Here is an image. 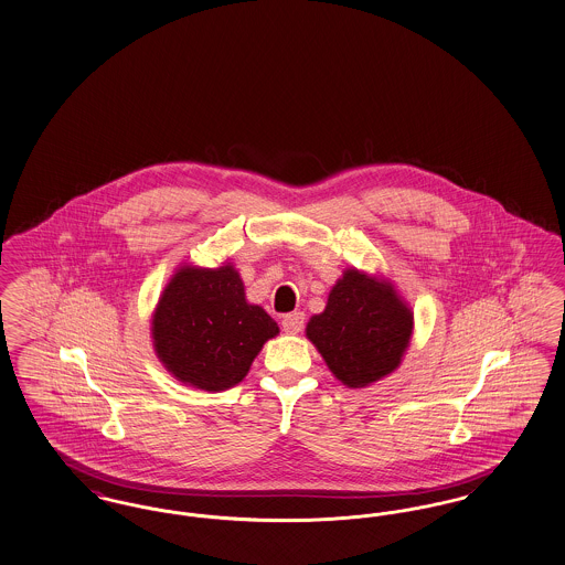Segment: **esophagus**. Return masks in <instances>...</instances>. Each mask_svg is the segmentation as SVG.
<instances>
[{
    "mask_svg": "<svg viewBox=\"0 0 565 565\" xmlns=\"http://www.w3.org/2000/svg\"><path fill=\"white\" fill-rule=\"evenodd\" d=\"M281 326H284V330H286L288 334H298V332L302 330V326H305V313L295 311V313H288V316H284Z\"/></svg>",
    "mask_w": 565,
    "mask_h": 565,
    "instance_id": "esophagus-1",
    "label": "esophagus"
}]
</instances>
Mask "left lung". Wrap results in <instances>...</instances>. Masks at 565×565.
I'll return each mask as SVG.
<instances>
[{
	"label": "left lung",
	"instance_id": "1",
	"mask_svg": "<svg viewBox=\"0 0 565 565\" xmlns=\"http://www.w3.org/2000/svg\"><path fill=\"white\" fill-rule=\"evenodd\" d=\"M413 334V311L387 279L348 269L332 286L307 339L330 373L348 387H366L394 373Z\"/></svg>",
	"mask_w": 565,
	"mask_h": 565
}]
</instances>
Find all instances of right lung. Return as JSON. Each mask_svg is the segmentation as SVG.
Wrapping results in <instances>:
<instances>
[{
    "instance_id": "1",
    "label": "right lung",
    "mask_w": 565,
    "mask_h": 565,
    "mask_svg": "<svg viewBox=\"0 0 565 565\" xmlns=\"http://www.w3.org/2000/svg\"><path fill=\"white\" fill-rule=\"evenodd\" d=\"M279 334L269 313L245 300L237 269L184 265L164 286L152 316V343L178 381L222 392L243 381L263 345Z\"/></svg>"
}]
</instances>
